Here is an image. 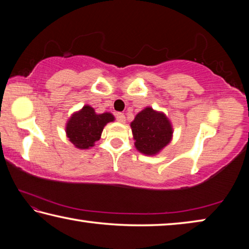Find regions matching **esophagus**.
<instances>
[{"label": "esophagus", "mask_w": 249, "mask_h": 249, "mask_svg": "<svg viewBox=\"0 0 249 249\" xmlns=\"http://www.w3.org/2000/svg\"><path fill=\"white\" fill-rule=\"evenodd\" d=\"M116 120L120 122V123H125V115L123 113H116Z\"/></svg>", "instance_id": "obj_1"}]
</instances>
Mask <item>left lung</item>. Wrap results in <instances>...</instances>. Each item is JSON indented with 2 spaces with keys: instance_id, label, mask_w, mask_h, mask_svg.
<instances>
[{
  "instance_id": "1",
  "label": "left lung",
  "mask_w": 249,
  "mask_h": 249,
  "mask_svg": "<svg viewBox=\"0 0 249 249\" xmlns=\"http://www.w3.org/2000/svg\"><path fill=\"white\" fill-rule=\"evenodd\" d=\"M135 147L140 153L157 155L169 144L172 138V126L162 112L146 107L135 116L130 123Z\"/></svg>"
}]
</instances>
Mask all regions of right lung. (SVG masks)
Listing matches in <instances>:
<instances>
[{
	"label": "right lung",
	"instance_id": "add662e5",
	"mask_svg": "<svg viewBox=\"0 0 249 249\" xmlns=\"http://www.w3.org/2000/svg\"><path fill=\"white\" fill-rule=\"evenodd\" d=\"M111 113L96 114L90 105H84L73 113L66 125V134L69 141L79 149H89L101 138L104 126L114 121Z\"/></svg>",
	"mask_w": 249,
	"mask_h": 249
}]
</instances>
